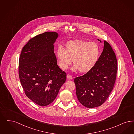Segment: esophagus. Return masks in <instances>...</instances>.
Listing matches in <instances>:
<instances>
[{"instance_id": "34e87169", "label": "esophagus", "mask_w": 134, "mask_h": 134, "mask_svg": "<svg viewBox=\"0 0 134 134\" xmlns=\"http://www.w3.org/2000/svg\"><path fill=\"white\" fill-rule=\"evenodd\" d=\"M66 77H67V79H69V80H71V79H72V76H70V75H67V76H66Z\"/></svg>"}]
</instances>
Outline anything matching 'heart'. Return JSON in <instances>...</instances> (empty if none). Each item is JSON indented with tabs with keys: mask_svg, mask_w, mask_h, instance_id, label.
<instances>
[{
	"mask_svg": "<svg viewBox=\"0 0 134 134\" xmlns=\"http://www.w3.org/2000/svg\"><path fill=\"white\" fill-rule=\"evenodd\" d=\"M100 53V47L94 42L70 41L65 44V49L58 48L57 57L58 65L62 70L67 69L73 60V71L79 70L81 73H87L97 64Z\"/></svg>",
	"mask_w": 134,
	"mask_h": 134,
	"instance_id": "b5f03b06",
	"label": "heart"
}]
</instances>
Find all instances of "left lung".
I'll return each instance as SVG.
<instances>
[{
    "instance_id": "obj_1",
    "label": "left lung",
    "mask_w": 134,
    "mask_h": 134,
    "mask_svg": "<svg viewBox=\"0 0 134 134\" xmlns=\"http://www.w3.org/2000/svg\"><path fill=\"white\" fill-rule=\"evenodd\" d=\"M117 66L115 53L109 43L105 41L103 52L94 67L74 80L76 97L81 104L93 108L105 102L115 85Z\"/></svg>"
}]
</instances>
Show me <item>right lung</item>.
Listing matches in <instances>:
<instances>
[{"label":"right lung","instance_id":"right-lung-1","mask_svg":"<svg viewBox=\"0 0 134 134\" xmlns=\"http://www.w3.org/2000/svg\"><path fill=\"white\" fill-rule=\"evenodd\" d=\"M58 37V33L50 31L36 35L23 47L19 58V77L25 94L41 106L52 103L66 80L53 52Z\"/></svg>","mask_w":134,"mask_h":134}]
</instances>
